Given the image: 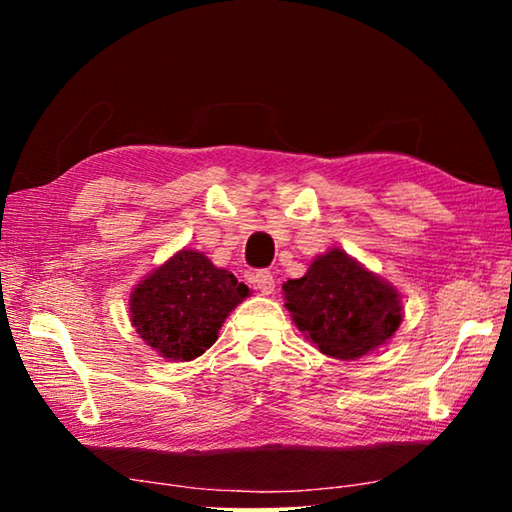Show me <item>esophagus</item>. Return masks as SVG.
<instances>
[{
  "label": "esophagus",
  "instance_id": "1",
  "mask_svg": "<svg viewBox=\"0 0 512 512\" xmlns=\"http://www.w3.org/2000/svg\"><path fill=\"white\" fill-rule=\"evenodd\" d=\"M250 282H253V287L264 293V296H271L275 291V277L271 271H257L253 277H250Z\"/></svg>",
  "mask_w": 512,
  "mask_h": 512
}]
</instances>
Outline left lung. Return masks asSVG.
Returning a JSON list of instances; mask_svg holds the SVG:
<instances>
[{"mask_svg": "<svg viewBox=\"0 0 512 512\" xmlns=\"http://www.w3.org/2000/svg\"><path fill=\"white\" fill-rule=\"evenodd\" d=\"M293 323L327 357L354 361L377 350L402 323L400 293L391 282L332 248L298 280L282 284Z\"/></svg>", "mask_w": 512, "mask_h": 512, "instance_id": "8db88e82", "label": "left lung"}]
</instances>
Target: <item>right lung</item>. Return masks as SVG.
<instances>
[{
  "label": "right lung",
  "mask_w": 512,
  "mask_h": 512,
  "mask_svg": "<svg viewBox=\"0 0 512 512\" xmlns=\"http://www.w3.org/2000/svg\"><path fill=\"white\" fill-rule=\"evenodd\" d=\"M250 289L198 250H178L135 284L131 323L169 361H192L212 348L219 329Z\"/></svg>",
  "instance_id": "obj_1"
}]
</instances>
